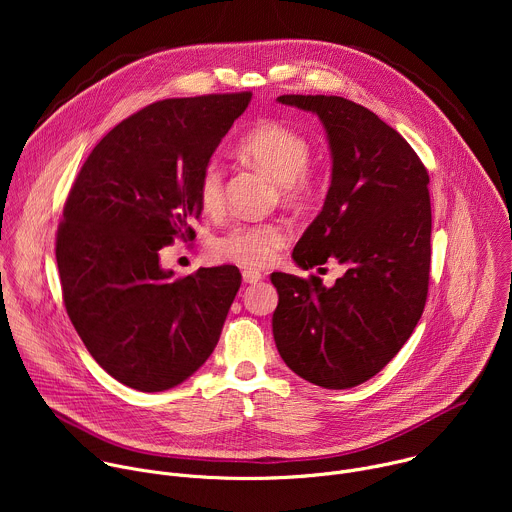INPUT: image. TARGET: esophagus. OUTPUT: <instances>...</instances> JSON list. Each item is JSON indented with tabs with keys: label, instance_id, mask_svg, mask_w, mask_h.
<instances>
[{
	"label": "esophagus",
	"instance_id": "34e87169",
	"mask_svg": "<svg viewBox=\"0 0 512 512\" xmlns=\"http://www.w3.org/2000/svg\"><path fill=\"white\" fill-rule=\"evenodd\" d=\"M261 279H263L261 271H257V269H243V281H245V283L253 285V283H257V281H261Z\"/></svg>",
	"mask_w": 512,
	"mask_h": 512
}]
</instances>
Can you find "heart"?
Returning a JSON list of instances; mask_svg holds the SVG:
<instances>
[{
  "instance_id": "1",
  "label": "heart",
  "mask_w": 512,
  "mask_h": 512,
  "mask_svg": "<svg viewBox=\"0 0 512 512\" xmlns=\"http://www.w3.org/2000/svg\"><path fill=\"white\" fill-rule=\"evenodd\" d=\"M241 154L267 172L287 200L302 198L308 188V168L312 162L310 141L279 121H265L247 131L239 143ZM196 196L204 212L212 214L225 202V172L216 160L204 164L198 174ZM287 241V231L279 223H237L214 241V251L231 261L261 267L273 261L277 249Z\"/></svg>"
}]
</instances>
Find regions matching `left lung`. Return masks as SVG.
<instances>
[{
	"label": "left lung",
	"instance_id": "left-lung-1",
	"mask_svg": "<svg viewBox=\"0 0 512 512\" xmlns=\"http://www.w3.org/2000/svg\"><path fill=\"white\" fill-rule=\"evenodd\" d=\"M320 117L332 182L316 221L294 249L312 269L336 259L346 273H271L279 302L275 346L287 367L324 389L375 377L401 350L427 300L431 261L429 176L411 145L367 107L344 97L281 95Z\"/></svg>",
	"mask_w": 512,
	"mask_h": 512
}]
</instances>
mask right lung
I'll list each match as a JSON object with an SVG mask.
<instances>
[{
	"instance_id": "obj_1",
	"label": "right lung",
	"mask_w": 512,
	"mask_h": 512,
	"mask_svg": "<svg viewBox=\"0 0 512 512\" xmlns=\"http://www.w3.org/2000/svg\"><path fill=\"white\" fill-rule=\"evenodd\" d=\"M249 101L225 93L143 107L95 145L68 192L56 235L66 314L91 356L131 389L184 383L221 338L239 269L174 277L160 249L196 237L198 174Z\"/></svg>"
}]
</instances>
